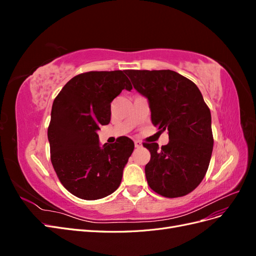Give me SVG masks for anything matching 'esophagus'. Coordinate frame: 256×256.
I'll return each mask as SVG.
<instances>
[{
  "label": "esophagus",
  "instance_id": "obj_1",
  "mask_svg": "<svg viewBox=\"0 0 256 256\" xmlns=\"http://www.w3.org/2000/svg\"><path fill=\"white\" fill-rule=\"evenodd\" d=\"M134 146L136 147V148H141L142 143L140 141H134Z\"/></svg>",
  "mask_w": 256,
  "mask_h": 256
}]
</instances>
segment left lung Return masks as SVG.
Wrapping results in <instances>:
<instances>
[{"instance_id":"left-lung-1","label":"left lung","mask_w":256,"mask_h":256,"mask_svg":"<svg viewBox=\"0 0 256 256\" xmlns=\"http://www.w3.org/2000/svg\"><path fill=\"white\" fill-rule=\"evenodd\" d=\"M134 88L147 98L152 122L168 130V143H144L150 152L145 166L150 187L166 198H180L203 180L214 138L210 110L196 85L173 70H128ZM159 131V132H160Z\"/></svg>"}]
</instances>
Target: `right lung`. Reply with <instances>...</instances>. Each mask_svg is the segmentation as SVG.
Instances as JSON below:
<instances>
[{"instance_id":"1","label":"right lung","mask_w":256,"mask_h":256,"mask_svg":"<svg viewBox=\"0 0 256 256\" xmlns=\"http://www.w3.org/2000/svg\"><path fill=\"white\" fill-rule=\"evenodd\" d=\"M126 70L74 76L54 99L48 128L51 162L62 184L79 198L98 200L120 187L134 148L127 136L100 146L97 130L111 120V102L131 90Z\"/></svg>"}]
</instances>
